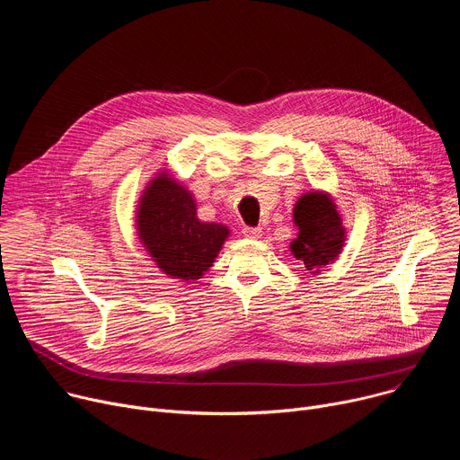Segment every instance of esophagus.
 <instances>
[{
  "instance_id": "esophagus-1",
  "label": "esophagus",
  "mask_w": 460,
  "mask_h": 460,
  "mask_svg": "<svg viewBox=\"0 0 460 460\" xmlns=\"http://www.w3.org/2000/svg\"><path fill=\"white\" fill-rule=\"evenodd\" d=\"M242 233H243L247 238H252V240H256V238L261 236V229H260V227H251V226H243Z\"/></svg>"
}]
</instances>
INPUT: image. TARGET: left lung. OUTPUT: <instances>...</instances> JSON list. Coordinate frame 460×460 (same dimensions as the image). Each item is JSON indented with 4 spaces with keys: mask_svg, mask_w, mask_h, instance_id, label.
Returning <instances> with one entry per match:
<instances>
[{
    "mask_svg": "<svg viewBox=\"0 0 460 460\" xmlns=\"http://www.w3.org/2000/svg\"><path fill=\"white\" fill-rule=\"evenodd\" d=\"M293 217L298 238L291 242V251L309 273H318L339 256L346 240L337 206L323 192H307L296 202Z\"/></svg>",
    "mask_w": 460,
    "mask_h": 460,
    "instance_id": "1",
    "label": "left lung"
}]
</instances>
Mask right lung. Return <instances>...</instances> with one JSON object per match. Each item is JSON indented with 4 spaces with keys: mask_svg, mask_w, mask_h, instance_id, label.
I'll list each match as a JSON object with an SVG mask.
<instances>
[{
    "mask_svg": "<svg viewBox=\"0 0 460 460\" xmlns=\"http://www.w3.org/2000/svg\"><path fill=\"white\" fill-rule=\"evenodd\" d=\"M137 218L138 234L158 268L181 280L202 279L229 234L222 224L200 222L190 192L164 172L146 189Z\"/></svg>",
    "mask_w": 460,
    "mask_h": 460,
    "instance_id": "obj_1",
    "label": "right lung"
}]
</instances>
